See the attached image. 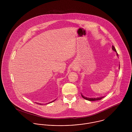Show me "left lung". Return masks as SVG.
Returning a JSON list of instances; mask_svg holds the SVG:
<instances>
[{
  "instance_id": "left-lung-1",
  "label": "left lung",
  "mask_w": 132,
  "mask_h": 132,
  "mask_svg": "<svg viewBox=\"0 0 132 132\" xmlns=\"http://www.w3.org/2000/svg\"><path fill=\"white\" fill-rule=\"evenodd\" d=\"M112 50H113V51H114V52H116V53H117V56L118 57V53H117V51H116V49H115V48L114 47V46L112 45ZM120 66H119V69H120ZM81 96H82V97L83 98H84L85 100H87V101H98V100H102V98H103L104 96H101V97H96V98H95V97H92V98H90V97H85V96H83V95H82V94H81Z\"/></svg>"
}]
</instances>
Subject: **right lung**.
<instances>
[{"mask_svg":"<svg viewBox=\"0 0 132 132\" xmlns=\"http://www.w3.org/2000/svg\"><path fill=\"white\" fill-rule=\"evenodd\" d=\"M56 100H54V101H52V102H49V103H47V104H49V103H52V102H54L55 101H56ZM36 103H37V104H40V105H42L43 104H42V103H38V102H36Z\"/></svg>","mask_w":132,"mask_h":132,"instance_id":"obj_1","label":"right lung"}]
</instances>
